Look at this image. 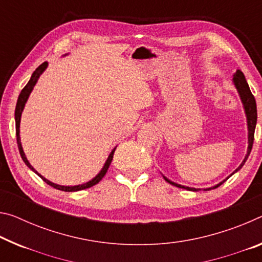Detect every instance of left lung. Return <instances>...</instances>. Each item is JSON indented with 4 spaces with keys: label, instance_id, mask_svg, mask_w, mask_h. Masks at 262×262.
Instances as JSON below:
<instances>
[{
    "label": "left lung",
    "instance_id": "8db88e82",
    "mask_svg": "<svg viewBox=\"0 0 262 262\" xmlns=\"http://www.w3.org/2000/svg\"><path fill=\"white\" fill-rule=\"evenodd\" d=\"M233 84L235 86L236 91H238V93L240 95V99H242V102L244 105V110H245V114H246V118H247V128H248V148H247V154L246 156H245L244 161L242 162V164L239 165L238 168H236L233 172L231 173L230 176H228L226 180H224L221 183L212 186V188H207L205 190H211V189H215L218 188V186H221L224 182L227 181L228 178H230L233 173H235L238 170H240L243 168V165L245 164V162L247 161L248 156H250L251 150H252V147H253V141H254V130H255V126H256V119H258V113H256V102H255V99H254V95L252 94L251 90H250V86H248L247 81H246V78H245L244 73L240 71V70H236V72L233 74ZM164 180L168 182V183L172 184L177 186V188H182V189H186V190H190V191H198L201 189H194V188H189V186H184V185H181V184H177L175 182H171L170 180H168L167 177L163 176Z\"/></svg>",
    "mask_w": 262,
    "mask_h": 262
}]
</instances>
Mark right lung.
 <instances>
[{
    "label": "right lung",
    "instance_id": "obj_1",
    "mask_svg": "<svg viewBox=\"0 0 262 262\" xmlns=\"http://www.w3.org/2000/svg\"><path fill=\"white\" fill-rule=\"evenodd\" d=\"M66 56V55H65ZM48 68V63L47 61H44L43 64L39 65L38 68H37L35 70V72L32 73V76L30 78V80H29L28 84L24 86V89L20 91V93L18 95V99H17V103H16V108H15V122H16V138H17V146H18V150H19V154H20V157H22V160L24 161V163H26L29 168H30L32 171H34L35 173H37L41 180H43L45 183L51 185L52 188L55 189H58V190H61V191H66V192H73V191H79V190H84V189H87V188H91V186H93L95 184H98L99 182H100L102 180V177L106 175L107 170H108L110 165H111V162L112 160H113V155H114V151L115 149L114 148L113 150L111 151L108 159L106 160L105 164H103L102 169L100 170V172L98 173L97 176H95L94 178H92V180L86 182V183L84 184H79V185H73V186H66V185H59V184H56V183H52V182H50L49 180H47V178L43 177L40 175V173H38L35 170V168L32 167V165L29 163V161L27 159L26 154H24L23 151V148H22V143H20V138H19V123H20V116H22V112L24 110V106H26V103L28 101V98L29 95H30L31 91L34 90V87L36 85L37 80H38V78L40 77V74L43 73L45 71V69Z\"/></svg>",
    "mask_w": 262,
    "mask_h": 262
}]
</instances>
